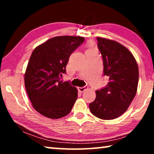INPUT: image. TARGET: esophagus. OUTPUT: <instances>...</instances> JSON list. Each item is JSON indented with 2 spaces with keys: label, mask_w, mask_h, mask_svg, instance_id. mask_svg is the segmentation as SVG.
<instances>
[{
  "label": "esophagus",
  "mask_w": 154,
  "mask_h": 154,
  "mask_svg": "<svg viewBox=\"0 0 154 154\" xmlns=\"http://www.w3.org/2000/svg\"><path fill=\"white\" fill-rule=\"evenodd\" d=\"M88 89V86L87 85H85V86H83L82 88H78V90H79V92H83L85 90H86Z\"/></svg>",
  "instance_id": "esophagus-1"
}]
</instances>
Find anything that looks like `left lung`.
<instances>
[{
    "label": "left lung",
    "mask_w": 154,
    "mask_h": 154,
    "mask_svg": "<svg viewBox=\"0 0 154 154\" xmlns=\"http://www.w3.org/2000/svg\"><path fill=\"white\" fill-rule=\"evenodd\" d=\"M103 59L104 75L109 77L105 88L96 91V98L89 105L97 118L109 120L127 111L136 95L139 68L134 56L116 41L97 37Z\"/></svg>",
    "instance_id": "left-lung-1"
}]
</instances>
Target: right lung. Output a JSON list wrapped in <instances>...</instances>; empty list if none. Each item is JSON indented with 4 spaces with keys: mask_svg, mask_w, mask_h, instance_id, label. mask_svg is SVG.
<instances>
[{
    "mask_svg": "<svg viewBox=\"0 0 154 154\" xmlns=\"http://www.w3.org/2000/svg\"><path fill=\"white\" fill-rule=\"evenodd\" d=\"M75 36H55L34 49L24 75V84L33 108L42 116H67L77 98V88L62 83L71 54L84 41Z\"/></svg>",
    "mask_w": 154,
    "mask_h": 154,
    "instance_id": "right-lung-1",
    "label": "right lung"
}]
</instances>
